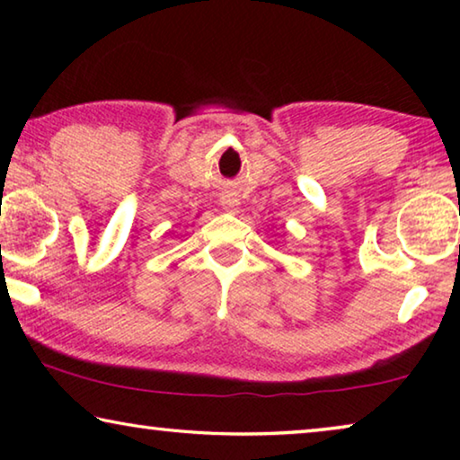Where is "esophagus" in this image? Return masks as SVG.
<instances>
[{"instance_id": "esophagus-1", "label": "esophagus", "mask_w": 460, "mask_h": 460, "mask_svg": "<svg viewBox=\"0 0 460 460\" xmlns=\"http://www.w3.org/2000/svg\"><path fill=\"white\" fill-rule=\"evenodd\" d=\"M221 207L225 208V211H229V213H235L237 208H239V199H237V194L235 192H223L221 194Z\"/></svg>"}]
</instances>
